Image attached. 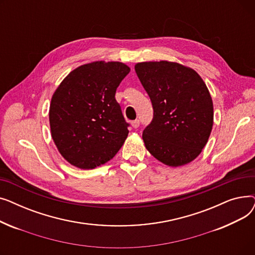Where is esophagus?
<instances>
[{
  "mask_svg": "<svg viewBox=\"0 0 255 255\" xmlns=\"http://www.w3.org/2000/svg\"><path fill=\"white\" fill-rule=\"evenodd\" d=\"M131 126L134 128V129H136V128H138V126H139V121L138 120H135V121H132L131 122Z\"/></svg>",
  "mask_w": 255,
  "mask_h": 255,
  "instance_id": "1",
  "label": "esophagus"
}]
</instances>
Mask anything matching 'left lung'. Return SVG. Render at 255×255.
<instances>
[{
  "instance_id": "left-lung-1",
  "label": "left lung",
  "mask_w": 255,
  "mask_h": 255,
  "mask_svg": "<svg viewBox=\"0 0 255 255\" xmlns=\"http://www.w3.org/2000/svg\"><path fill=\"white\" fill-rule=\"evenodd\" d=\"M134 69L154 110L142 132L146 150L171 167L190 163L205 148L214 123L203 78L190 67L169 61L140 62Z\"/></svg>"
}]
</instances>
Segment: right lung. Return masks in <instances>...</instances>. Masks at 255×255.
I'll return each instance as SVG.
<instances>
[{
  "instance_id": "obj_1",
  "label": "right lung",
  "mask_w": 255,
  "mask_h": 255,
  "mask_svg": "<svg viewBox=\"0 0 255 255\" xmlns=\"http://www.w3.org/2000/svg\"><path fill=\"white\" fill-rule=\"evenodd\" d=\"M129 72L122 62H91L72 70L53 93L48 113L51 137L71 165L100 166L125 142L128 124L115 95Z\"/></svg>"
}]
</instances>
